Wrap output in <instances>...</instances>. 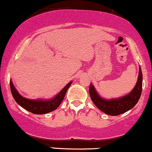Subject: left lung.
<instances>
[{
    "label": "left lung",
    "mask_w": 152,
    "mask_h": 152,
    "mask_svg": "<svg viewBox=\"0 0 152 152\" xmlns=\"http://www.w3.org/2000/svg\"><path fill=\"white\" fill-rule=\"evenodd\" d=\"M142 86V75L140 67L136 86L132 91L126 95L117 99H105L99 95L92 83L90 84L89 93L92 102L101 111L109 115L117 116L118 114L126 113L135 106L141 95Z\"/></svg>",
    "instance_id": "left-lung-1"
}]
</instances>
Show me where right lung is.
<instances>
[{
  "label": "right lung",
  "mask_w": 152,
  "mask_h": 152,
  "mask_svg": "<svg viewBox=\"0 0 152 152\" xmlns=\"http://www.w3.org/2000/svg\"><path fill=\"white\" fill-rule=\"evenodd\" d=\"M71 83L72 81H70L54 98L48 100H32L25 98L18 93L12 80L10 81V88L13 97L18 104L23 107L24 109L34 114H43L50 113L58 108L64 98L65 94Z\"/></svg>",
  "instance_id": "1"
}]
</instances>
